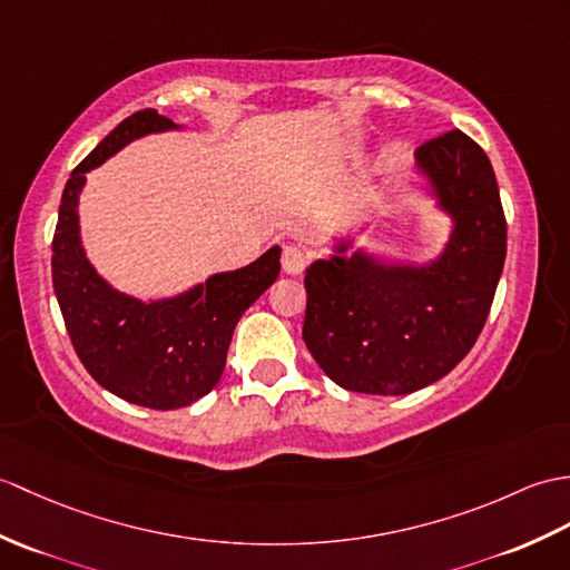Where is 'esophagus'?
<instances>
[{
    "mask_svg": "<svg viewBox=\"0 0 570 570\" xmlns=\"http://www.w3.org/2000/svg\"><path fill=\"white\" fill-rule=\"evenodd\" d=\"M282 267L286 274H301L303 269L308 267V255L306 249L298 245H286L282 253Z\"/></svg>",
    "mask_w": 570,
    "mask_h": 570,
    "instance_id": "obj_1",
    "label": "esophagus"
}]
</instances>
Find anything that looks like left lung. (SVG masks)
Returning a JSON list of instances; mask_svg holds the SVG:
<instances>
[{"mask_svg":"<svg viewBox=\"0 0 570 570\" xmlns=\"http://www.w3.org/2000/svg\"><path fill=\"white\" fill-rule=\"evenodd\" d=\"M415 167L452 218L432 262H386L352 240L306 269L303 342L337 386L405 395L464 360L491 313L508 225L491 160L459 128L415 150Z\"/></svg>","mask_w":570,"mask_h":570,"instance_id":"8db88e82","label":"left lung"}]
</instances>
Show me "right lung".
Returning a JSON list of instances; mask_svg holds the SVG:
<instances>
[{"mask_svg": "<svg viewBox=\"0 0 570 570\" xmlns=\"http://www.w3.org/2000/svg\"><path fill=\"white\" fill-rule=\"evenodd\" d=\"M177 128L155 109L118 124L72 169L52 235V288L79 362L106 391L153 410L187 407L216 386L237 321L282 269L274 245L243 269L210 274L171 298L140 301L116 291L87 259L77 214L87 171L128 142Z\"/></svg>", "mask_w": 570, "mask_h": 570, "instance_id": "add662e5", "label": "right lung"}]
</instances>
